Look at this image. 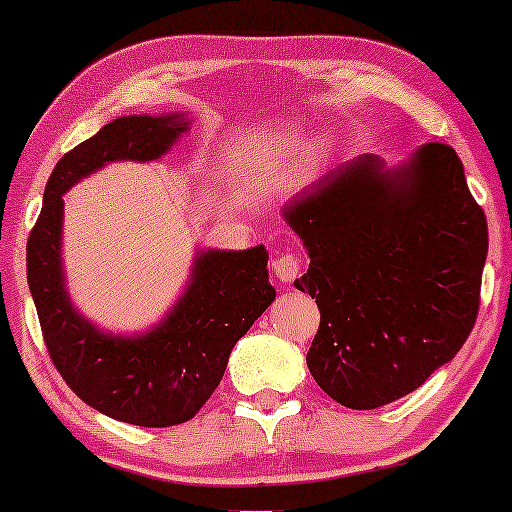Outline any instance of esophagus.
Masks as SVG:
<instances>
[{
    "label": "esophagus",
    "instance_id": "obj_1",
    "mask_svg": "<svg viewBox=\"0 0 512 512\" xmlns=\"http://www.w3.org/2000/svg\"><path fill=\"white\" fill-rule=\"evenodd\" d=\"M272 272L282 284H291L300 275V258L296 254H282L272 258Z\"/></svg>",
    "mask_w": 512,
    "mask_h": 512
}]
</instances>
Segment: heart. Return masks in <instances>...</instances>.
<instances>
[{
  "label": "heart",
  "mask_w": 512,
  "mask_h": 512,
  "mask_svg": "<svg viewBox=\"0 0 512 512\" xmlns=\"http://www.w3.org/2000/svg\"><path fill=\"white\" fill-rule=\"evenodd\" d=\"M291 137H296V135H291Z\"/></svg>",
  "instance_id": "1"
}]
</instances>
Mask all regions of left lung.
<instances>
[{"label":"left lung","instance_id":"obj_1","mask_svg":"<svg viewBox=\"0 0 512 512\" xmlns=\"http://www.w3.org/2000/svg\"><path fill=\"white\" fill-rule=\"evenodd\" d=\"M284 221L317 298L307 368L333 401L373 410L454 359L478 317L487 219L452 146L429 142L398 165L375 153L293 195Z\"/></svg>","mask_w":512,"mask_h":512}]
</instances>
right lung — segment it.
Segmentation results:
<instances>
[{
	"label": "right lung",
	"instance_id": "1",
	"mask_svg": "<svg viewBox=\"0 0 512 512\" xmlns=\"http://www.w3.org/2000/svg\"><path fill=\"white\" fill-rule=\"evenodd\" d=\"M188 128L179 111L114 118L58 160L27 240V284L62 380L102 415L151 429L188 422L219 387L235 342L275 300L268 251L195 249L184 291L158 324L107 331L69 296L62 195L109 163L160 160Z\"/></svg>",
	"mask_w": 512,
	"mask_h": 512
}]
</instances>
